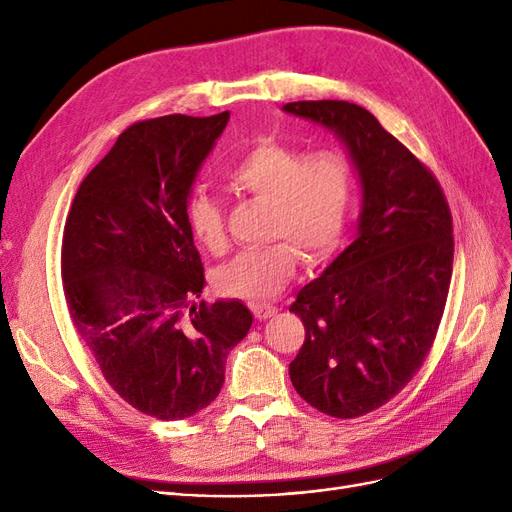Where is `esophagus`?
I'll use <instances>...</instances> for the list:
<instances>
[{"instance_id": "1", "label": "esophagus", "mask_w": 512, "mask_h": 512, "mask_svg": "<svg viewBox=\"0 0 512 512\" xmlns=\"http://www.w3.org/2000/svg\"><path fill=\"white\" fill-rule=\"evenodd\" d=\"M252 312L258 320H269L277 314V307L273 305H265V303H252Z\"/></svg>"}]
</instances>
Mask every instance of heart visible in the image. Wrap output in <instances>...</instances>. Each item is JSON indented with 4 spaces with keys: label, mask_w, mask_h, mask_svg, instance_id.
<instances>
[{
    "label": "heart",
    "mask_w": 512,
    "mask_h": 512,
    "mask_svg": "<svg viewBox=\"0 0 512 512\" xmlns=\"http://www.w3.org/2000/svg\"><path fill=\"white\" fill-rule=\"evenodd\" d=\"M228 181L239 194L269 203L267 239L277 243L241 252L218 271L215 288L226 297L269 301L297 273L299 256L316 265L342 243L356 181L352 164L337 153L307 160L297 149L267 141L232 164ZM185 222L209 252L226 250L224 207L203 188L185 200Z\"/></svg>",
    "instance_id": "1"
}]
</instances>
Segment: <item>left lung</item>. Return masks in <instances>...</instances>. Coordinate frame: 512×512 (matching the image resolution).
Here are the masks:
<instances>
[{
	"label": "left lung",
	"instance_id": "8db88e82",
	"mask_svg": "<svg viewBox=\"0 0 512 512\" xmlns=\"http://www.w3.org/2000/svg\"><path fill=\"white\" fill-rule=\"evenodd\" d=\"M282 111L331 130L361 185L354 241L290 305L305 327L290 380L324 414L363 416L404 389L436 339L453 273L451 209L427 166L363 106L303 100Z\"/></svg>",
	"mask_w": 512,
	"mask_h": 512
}]
</instances>
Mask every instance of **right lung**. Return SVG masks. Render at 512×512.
Listing matches in <instances>:
<instances>
[{
    "mask_svg": "<svg viewBox=\"0 0 512 512\" xmlns=\"http://www.w3.org/2000/svg\"><path fill=\"white\" fill-rule=\"evenodd\" d=\"M230 113L134 123L83 179L61 277L76 333L121 399L181 421L220 395L228 352L252 327L237 299L194 303L205 273L185 200Z\"/></svg>",
    "mask_w": 512,
    "mask_h": 512,
    "instance_id": "1",
    "label": "right lung"
}]
</instances>
